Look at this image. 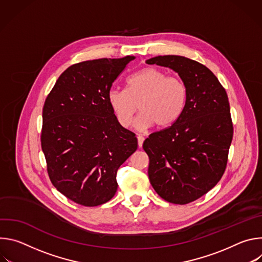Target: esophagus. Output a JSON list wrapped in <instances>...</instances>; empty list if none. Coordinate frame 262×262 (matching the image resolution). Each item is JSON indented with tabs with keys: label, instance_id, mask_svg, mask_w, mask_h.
<instances>
[{
	"label": "esophagus",
	"instance_id": "1",
	"mask_svg": "<svg viewBox=\"0 0 262 262\" xmlns=\"http://www.w3.org/2000/svg\"><path fill=\"white\" fill-rule=\"evenodd\" d=\"M138 145H139V147H142V145H143V142H144V137H142L141 135H138Z\"/></svg>",
	"mask_w": 262,
	"mask_h": 262
}]
</instances>
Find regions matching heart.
Returning a JSON list of instances; mask_svg holds the SVG:
<instances>
[{
	"label": "heart",
	"instance_id": "heart-1",
	"mask_svg": "<svg viewBox=\"0 0 262 262\" xmlns=\"http://www.w3.org/2000/svg\"><path fill=\"white\" fill-rule=\"evenodd\" d=\"M107 104L117 122L124 128L132 125L138 104L142 111L136 126L145 129L157 124L165 128L175 123L188 101V89L178 78L168 77L157 67H145L127 79L126 89H111Z\"/></svg>",
	"mask_w": 262,
	"mask_h": 262
}]
</instances>
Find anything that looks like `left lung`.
Segmentation results:
<instances>
[{"instance_id": "left-lung-1", "label": "left lung", "mask_w": 262, "mask_h": 262, "mask_svg": "<svg viewBox=\"0 0 262 262\" xmlns=\"http://www.w3.org/2000/svg\"><path fill=\"white\" fill-rule=\"evenodd\" d=\"M146 63L174 70L188 89L180 118L151 134L143 148L158 195L170 203H190L210 191L226 169L233 136L228 96L214 74L197 61L167 55Z\"/></svg>"}]
</instances>
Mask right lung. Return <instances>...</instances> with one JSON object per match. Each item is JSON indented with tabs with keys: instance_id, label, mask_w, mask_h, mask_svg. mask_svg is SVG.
<instances>
[{
	"instance_id": "obj_1",
	"label": "right lung",
	"mask_w": 262,
	"mask_h": 262,
	"mask_svg": "<svg viewBox=\"0 0 262 262\" xmlns=\"http://www.w3.org/2000/svg\"><path fill=\"white\" fill-rule=\"evenodd\" d=\"M135 56L68 67L46 99L41 147L55 188L71 201L97 206L117 192L118 168L137 150L134 133L107 104L112 84Z\"/></svg>"
}]
</instances>
